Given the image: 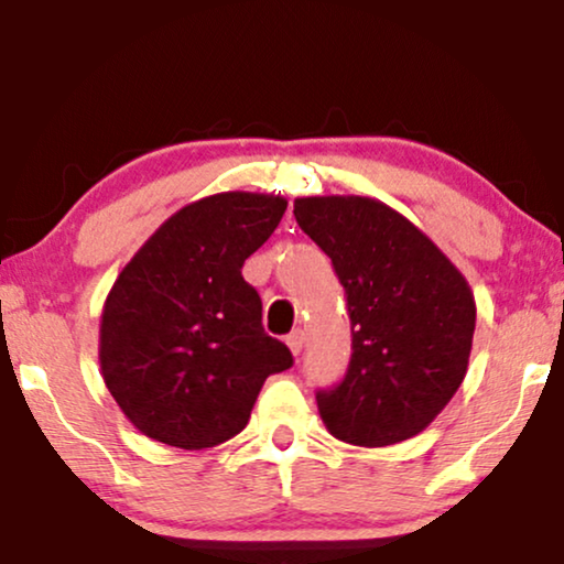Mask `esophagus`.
<instances>
[{
	"instance_id": "34e87169",
	"label": "esophagus",
	"mask_w": 564,
	"mask_h": 564,
	"mask_svg": "<svg viewBox=\"0 0 564 564\" xmlns=\"http://www.w3.org/2000/svg\"><path fill=\"white\" fill-rule=\"evenodd\" d=\"M286 345H289V349L294 355H300L302 352V347H304V332L302 328H296V332H291L289 336H286Z\"/></svg>"
}]
</instances>
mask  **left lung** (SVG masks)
<instances>
[{
  "label": "left lung",
  "instance_id": "8db88e82",
  "mask_svg": "<svg viewBox=\"0 0 564 564\" xmlns=\"http://www.w3.org/2000/svg\"><path fill=\"white\" fill-rule=\"evenodd\" d=\"M294 217L332 257L352 323L345 379L315 394L323 424L366 448L419 435L467 377L477 321L467 278L377 198H296Z\"/></svg>",
  "mask_w": 564,
  "mask_h": 564
}]
</instances>
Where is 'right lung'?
Here are the masks:
<instances>
[{
  "label": "right lung",
  "mask_w": 564,
  "mask_h": 564,
  "mask_svg": "<svg viewBox=\"0 0 564 564\" xmlns=\"http://www.w3.org/2000/svg\"><path fill=\"white\" fill-rule=\"evenodd\" d=\"M286 204L246 191L193 200L116 278L97 352L108 392L142 435L215 448L243 430L264 379L294 364L264 334L262 300L241 275Z\"/></svg>",
  "instance_id": "1"
}]
</instances>
